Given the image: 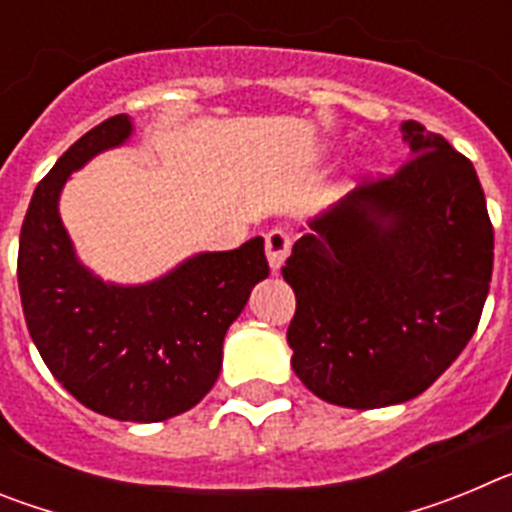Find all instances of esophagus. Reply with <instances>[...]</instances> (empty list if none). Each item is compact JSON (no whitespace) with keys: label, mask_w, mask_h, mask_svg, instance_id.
<instances>
[{"label":"esophagus","mask_w":512,"mask_h":512,"mask_svg":"<svg viewBox=\"0 0 512 512\" xmlns=\"http://www.w3.org/2000/svg\"><path fill=\"white\" fill-rule=\"evenodd\" d=\"M289 248H292V238H289L284 230H271L266 235V259H269V266L274 274H279L289 256Z\"/></svg>","instance_id":"obj_1"}]
</instances>
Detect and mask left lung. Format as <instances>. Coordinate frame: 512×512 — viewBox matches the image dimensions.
Instances as JSON below:
<instances>
[{
  "mask_svg": "<svg viewBox=\"0 0 512 512\" xmlns=\"http://www.w3.org/2000/svg\"><path fill=\"white\" fill-rule=\"evenodd\" d=\"M400 130L408 164L307 220L282 269L297 297L292 369L341 408L428 390L474 336L490 292L495 233L472 161L420 122Z\"/></svg>",
  "mask_w": 512,
  "mask_h": 512,
  "instance_id": "obj_1",
  "label": "left lung"
}]
</instances>
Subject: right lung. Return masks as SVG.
<instances>
[{
    "instance_id": "add662e5",
    "label": "right lung",
    "mask_w": 512,
    "mask_h": 512,
    "mask_svg": "<svg viewBox=\"0 0 512 512\" xmlns=\"http://www.w3.org/2000/svg\"><path fill=\"white\" fill-rule=\"evenodd\" d=\"M115 115L81 135L35 189L20 233L17 284L35 348L84 408L128 423L192 410L223 366V341L251 289L269 277L264 238L194 253L143 284L104 282L76 256L58 202L74 171L125 146Z\"/></svg>"
}]
</instances>
